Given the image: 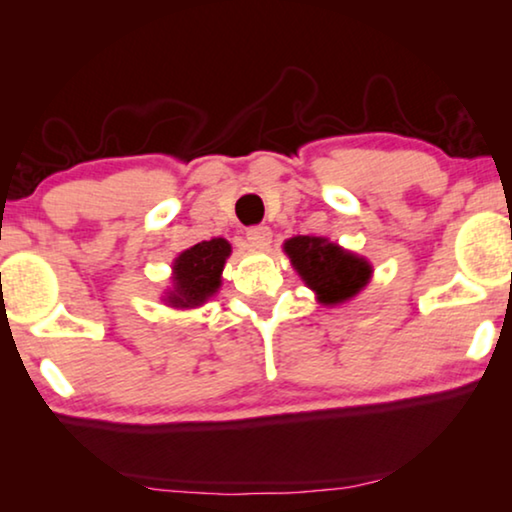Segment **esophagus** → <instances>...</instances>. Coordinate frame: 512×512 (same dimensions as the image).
I'll list each match as a JSON object with an SVG mask.
<instances>
[{"label":"esophagus","mask_w":512,"mask_h":512,"mask_svg":"<svg viewBox=\"0 0 512 512\" xmlns=\"http://www.w3.org/2000/svg\"><path fill=\"white\" fill-rule=\"evenodd\" d=\"M272 240V230L268 226H254L247 230V244L251 249H268Z\"/></svg>","instance_id":"1"}]
</instances>
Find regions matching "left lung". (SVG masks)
Masks as SVG:
<instances>
[{"mask_svg":"<svg viewBox=\"0 0 512 512\" xmlns=\"http://www.w3.org/2000/svg\"><path fill=\"white\" fill-rule=\"evenodd\" d=\"M284 251L300 279L317 293L321 305L347 303L373 275L366 258L328 242L326 237H291L284 242Z\"/></svg>","mask_w":512,"mask_h":512,"instance_id":"obj_1","label":"left lung"}]
</instances>
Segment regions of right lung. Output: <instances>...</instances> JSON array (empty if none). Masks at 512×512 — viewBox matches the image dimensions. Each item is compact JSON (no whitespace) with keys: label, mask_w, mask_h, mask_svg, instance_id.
<instances>
[{"label":"right lung","mask_w":512,"mask_h":512,"mask_svg":"<svg viewBox=\"0 0 512 512\" xmlns=\"http://www.w3.org/2000/svg\"><path fill=\"white\" fill-rule=\"evenodd\" d=\"M230 256V244L223 237L198 242L181 251L172 265V289L165 300L172 307H198L207 303L221 286V272Z\"/></svg>","instance_id":"1"}]
</instances>
